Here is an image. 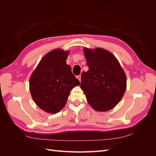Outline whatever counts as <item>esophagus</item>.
Masks as SVG:
<instances>
[{
    "label": "esophagus",
    "mask_w": 156,
    "mask_h": 156,
    "mask_svg": "<svg viewBox=\"0 0 156 156\" xmlns=\"http://www.w3.org/2000/svg\"><path fill=\"white\" fill-rule=\"evenodd\" d=\"M77 78L79 79V81L81 82V75H78V76H77Z\"/></svg>",
    "instance_id": "1"
}]
</instances>
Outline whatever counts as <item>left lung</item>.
Returning <instances> with one entry per match:
<instances>
[{
	"mask_svg": "<svg viewBox=\"0 0 156 156\" xmlns=\"http://www.w3.org/2000/svg\"><path fill=\"white\" fill-rule=\"evenodd\" d=\"M83 51L89 69L82 73L81 88L94 110H111L126 92V74L111 52L101 48H85Z\"/></svg>",
	"mask_w": 156,
	"mask_h": 156,
	"instance_id": "obj_1",
	"label": "left lung"
}]
</instances>
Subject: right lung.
<instances>
[{
  "label": "right lung",
  "instance_id": "add662e5",
  "mask_svg": "<svg viewBox=\"0 0 156 156\" xmlns=\"http://www.w3.org/2000/svg\"><path fill=\"white\" fill-rule=\"evenodd\" d=\"M69 51L57 49L45 55L32 73L29 88L33 100L41 109L58 112L65 106L71 90L79 81L66 64Z\"/></svg>",
  "mask_w": 156,
  "mask_h": 156
}]
</instances>
